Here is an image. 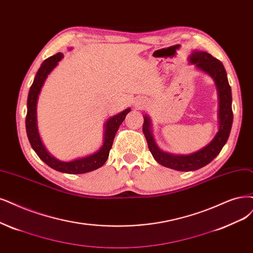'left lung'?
Here are the masks:
<instances>
[{
	"label": "left lung",
	"instance_id": "8db88e82",
	"mask_svg": "<svg viewBox=\"0 0 253 253\" xmlns=\"http://www.w3.org/2000/svg\"><path fill=\"white\" fill-rule=\"evenodd\" d=\"M190 61L198 69L208 73L213 78L219 92V118L220 128L212 141L198 152L190 155H173L163 152L155 145L150 131V120L144 118L143 132L147 139L149 150L152 153L155 161L164 167L177 171H193L210 164L222 150L226 144L232 125V108H231V88L228 83L226 71L220 60L207 52L194 51Z\"/></svg>",
	"mask_w": 253,
	"mask_h": 253
}]
</instances>
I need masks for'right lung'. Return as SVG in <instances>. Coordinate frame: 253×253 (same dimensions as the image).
I'll list each match as a JSON object with an SVG mask.
<instances>
[{
    "instance_id": "add662e5",
    "label": "right lung",
    "mask_w": 253,
    "mask_h": 253,
    "mask_svg": "<svg viewBox=\"0 0 253 253\" xmlns=\"http://www.w3.org/2000/svg\"><path fill=\"white\" fill-rule=\"evenodd\" d=\"M62 57H63L62 53H57L56 55H53L51 57L46 58L41 65L39 72L36 73V76L29 90V95H28L26 131L33 150L36 152L37 155H39L41 160L44 162L49 167H51L52 169L62 173H68V174H83V173H87L93 170H97L100 167H102L105 164V162L108 158L112 144H114L116 133L119 130L120 125L123 123V121L125 120L127 114L130 111V108L125 109L124 111H122L121 114L110 118L106 122L104 144H103L100 150L95 154H91L89 156L83 157V158H79V160L69 162V163L57 161L56 158L51 156L44 149L40 138L39 131H37L36 103L45 78L48 77V75L51 73V71L56 67V65L58 64V61H60Z\"/></svg>"
}]
</instances>
